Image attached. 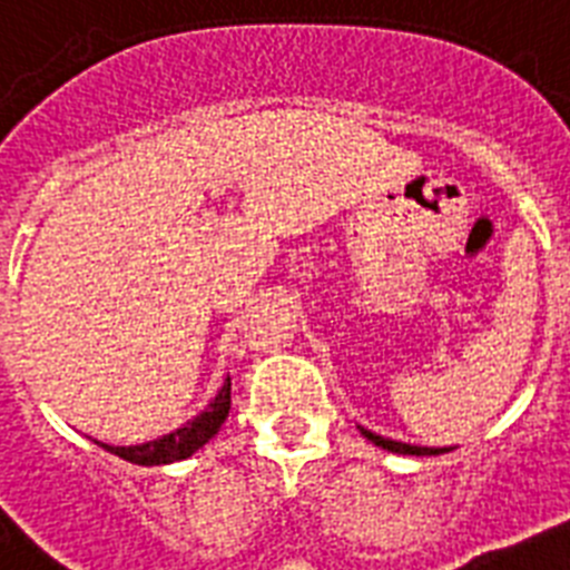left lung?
<instances>
[{
    "label": "left lung",
    "instance_id": "obj_1",
    "mask_svg": "<svg viewBox=\"0 0 570 570\" xmlns=\"http://www.w3.org/2000/svg\"><path fill=\"white\" fill-rule=\"evenodd\" d=\"M360 433H363L368 442H374L377 448H386V451H392V453H410V456H436V453L448 451V448H419V445H406V442H392V439L377 436V433H372V430H365V428H360Z\"/></svg>",
    "mask_w": 570,
    "mask_h": 570
}]
</instances>
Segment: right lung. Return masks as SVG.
Returning <instances> with one entry per match:
<instances>
[{"label": "right lung", "instance_id": "right-lung-1", "mask_svg": "<svg viewBox=\"0 0 570 570\" xmlns=\"http://www.w3.org/2000/svg\"><path fill=\"white\" fill-rule=\"evenodd\" d=\"M230 410V377L225 381V386L219 390V395L213 397L210 406H207L205 413H198L196 419L187 421L184 428L173 430V433H166V436L155 439V442H146V445H101L105 451L117 453L122 460L137 462V465H166V462L175 460H187L198 448L210 442L219 428L225 424Z\"/></svg>", "mask_w": 570, "mask_h": 570}]
</instances>
